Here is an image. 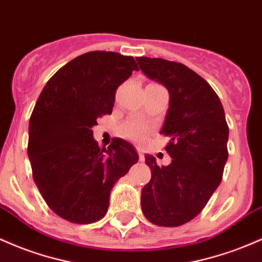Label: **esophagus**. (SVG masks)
Here are the masks:
<instances>
[{"mask_svg":"<svg viewBox=\"0 0 262 262\" xmlns=\"http://www.w3.org/2000/svg\"><path fill=\"white\" fill-rule=\"evenodd\" d=\"M137 153L139 155L140 162H144V151H143V149L140 146H137Z\"/></svg>","mask_w":262,"mask_h":262,"instance_id":"esophagus-1","label":"esophagus"}]
</instances>
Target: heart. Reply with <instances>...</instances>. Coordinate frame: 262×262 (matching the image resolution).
Here are the masks:
<instances>
[{
  "label": "heart",
  "instance_id": "obj_1",
  "mask_svg": "<svg viewBox=\"0 0 262 262\" xmlns=\"http://www.w3.org/2000/svg\"><path fill=\"white\" fill-rule=\"evenodd\" d=\"M149 130H150V126L143 120L138 119V118L128 119L122 126V132L124 137L133 140H142Z\"/></svg>",
  "mask_w": 262,
  "mask_h": 262
}]
</instances>
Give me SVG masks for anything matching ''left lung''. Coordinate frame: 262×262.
<instances>
[{"instance_id": "1", "label": "left lung", "mask_w": 262, "mask_h": 262, "mask_svg": "<svg viewBox=\"0 0 262 262\" xmlns=\"http://www.w3.org/2000/svg\"><path fill=\"white\" fill-rule=\"evenodd\" d=\"M146 77L170 94L160 130L171 163L157 165L145 155L151 179L142 189V210L158 226H180L201 212L223 179L228 160L229 126L223 104L208 82L183 63L138 57Z\"/></svg>"}]
</instances>
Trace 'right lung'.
I'll list each match as a JSON object with an SVG mask.
<instances>
[{
	"label": "right lung",
	"instance_id": "right-lung-1",
	"mask_svg": "<svg viewBox=\"0 0 262 262\" xmlns=\"http://www.w3.org/2000/svg\"><path fill=\"white\" fill-rule=\"evenodd\" d=\"M133 71H139L133 57L88 52L57 71L37 99L27 153L42 198L62 219H102L113 185L139 159L119 138L108 149L99 148L92 130L99 117L112 113L117 88Z\"/></svg>",
	"mask_w": 262,
	"mask_h": 262
}]
</instances>
